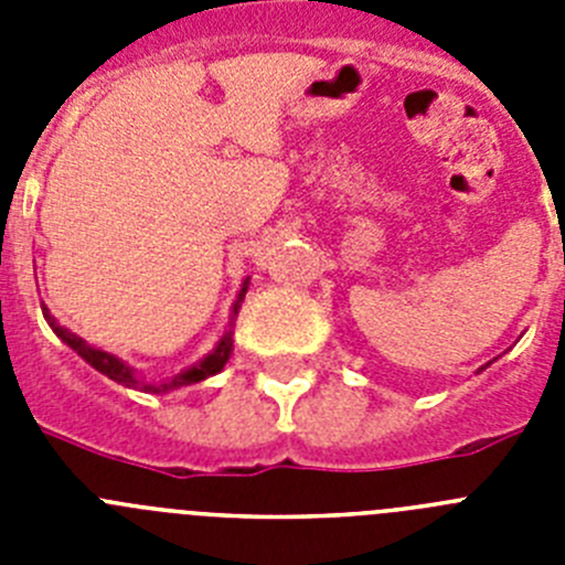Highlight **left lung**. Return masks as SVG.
I'll list each match as a JSON object with an SVG mask.
<instances>
[{"instance_id":"8db88e82","label":"left lung","mask_w":565,"mask_h":565,"mask_svg":"<svg viewBox=\"0 0 565 565\" xmlns=\"http://www.w3.org/2000/svg\"><path fill=\"white\" fill-rule=\"evenodd\" d=\"M481 371H483V367H481Z\"/></svg>"}]
</instances>
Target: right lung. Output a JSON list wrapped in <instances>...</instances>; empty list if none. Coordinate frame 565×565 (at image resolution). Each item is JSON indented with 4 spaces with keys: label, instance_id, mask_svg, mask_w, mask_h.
<instances>
[{
    "label": "right lung",
    "instance_id": "right-lung-1",
    "mask_svg": "<svg viewBox=\"0 0 565 565\" xmlns=\"http://www.w3.org/2000/svg\"><path fill=\"white\" fill-rule=\"evenodd\" d=\"M248 282L252 279H243V286H239L237 297H234L232 302V313H228V331L223 333L221 342L214 344L212 351L206 353V356L201 359V362H194L192 367H186V371L174 373V376L163 379V382H147L143 376H138V371H135L132 364H127L124 359H118L115 353H107L102 351V348H93V344L84 342L82 337H76L73 331H67V328H62L56 322V317H50L47 308L42 306V313L44 319H47V326L53 328V333H56L58 339H62L67 348H73V351L78 353V356L84 359V362L89 364V367H96L98 373H104L107 379H113V382L124 384V387H132V391H143V393H169V391H178V387H186V384H198L203 382V379L214 376V373H221L223 367H226L228 356H232L234 351V339H232V326L234 319H237L239 313V306H243V299H246V291H248Z\"/></svg>",
    "mask_w": 565,
    "mask_h": 565
}]
</instances>
